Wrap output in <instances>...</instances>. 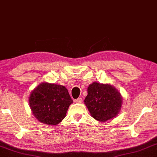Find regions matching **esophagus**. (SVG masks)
Wrapping results in <instances>:
<instances>
[{"instance_id": "esophagus-1", "label": "esophagus", "mask_w": 157, "mask_h": 157, "mask_svg": "<svg viewBox=\"0 0 157 157\" xmlns=\"http://www.w3.org/2000/svg\"><path fill=\"white\" fill-rule=\"evenodd\" d=\"M74 101H75V102H76V103H82L83 100H82V98H78V99L75 100Z\"/></svg>"}]
</instances>
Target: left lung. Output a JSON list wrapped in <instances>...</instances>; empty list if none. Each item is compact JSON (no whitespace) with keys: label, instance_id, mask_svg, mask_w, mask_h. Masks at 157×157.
<instances>
[{"label":"left lung","instance_id":"obj_1","mask_svg":"<svg viewBox=\"0 0 157 157\" xmlns=\"http://www.w3.org/2000/svg\"><path fill=\"white\" fill-rule=\"evenodd\" d=\"M87 93L84 104L95 120L106 122L120 112L123 98L113 86L93 82L87 89Z\"/></svg>","mask_w":157,"mask_h":157}]
</instances>
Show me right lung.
<instances>
[{"label":"right lung","mask_w":157,"mask_h":157,"mask_svg":"<svg viewBox=\"0 0 157 157\" xmlns=\"http://www.w3.org/2000/svg\"><path fill=\"white\" fill-rule=\"evenodd\" d=\"M73 102L64 86L48 82L39 84L29 97L33 115L41 123L49 125L61 123Z\"/></svg>","instance_id":"right-lung-1"}]
</instances>
